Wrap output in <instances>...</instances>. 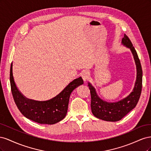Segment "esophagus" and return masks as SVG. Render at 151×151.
Here are the masks:
<instances>
[{
    "label": "esophagus",
    "mask_w": 151,
    "mask_h": 151,
    "mask_svg": "<svg viewBox=\"0 0 151 151\" xmlns=\"http://www.w3.org/2000/svg\"><path fill=\"white\" fill-rule=\"evenodd\" d=\"M81 77H82V78L83 79L84 81H86L87 80L89 79V72L87 71V70L83 71L81 74Z\"/></svg>",
    "instance_id": "34e87169"
}]
</instances>
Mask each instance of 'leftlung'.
Listing matches in <instances>:
<instances>
[{
    "mask_svg": "<svg viewBox=\"0 0 151 151\" xmlns=\"http://www.w3.org/2000/svg\"><path fill=\"white\" fill-rule=\"evenodd\" d=\"M122 43L130 48L136 65L137 78L134 88L130 94L117 102H107L98 96L95 88L91 83H88L91 96V108L93 115L99 119L108 122L119 121L133 109L139 101L142 91V70L137 53L129 38L125 34L122 38Z\"/></svg>",
    "mask_w": 151,
    "mask_h": 151,
    "instance_id": "1",
    "label": "left lung"
}]
</instances>
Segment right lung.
<instances>
[{
	"label": "right lung",
	"instance_id": "1",
	"mask_svg": "<svg viewBox=\"0 0 151 151\" xmlns=\"http://www.w3.org/2000/svg\"><path fill=\"white\" fill-rule=\"evenodd\" d=\"M10 83L12 96L17 107L26 118L41 124H55L63 120L67 113L71 93L84 81L80 77L72 81L55 97L44 101L29 99L17 89L14 80L12 63L10 69Z\"/></svg>",
	"mask_w": 151,
	"mask_h": 151
}]
</instances>
